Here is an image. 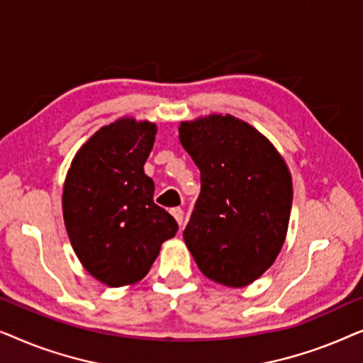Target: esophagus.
<instances>
[{
	"instance_id": "esophagus-1",
	"label": "esophagus",
	"mask_w": 363,
	"mask_h": 363,
	"mask_svg": "<svg viewBox=\"0 0 363 363\" xmlns=\"http://www.w3.org/2000/svg\"><path fill=\"white\" fill-rule=\"evenodd\" d=\"M172 216L175 218L178 225H180V226L183 225V210H182V208H173V210H172Z\"/></svg>"
}]
</instances>
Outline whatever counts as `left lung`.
Wrapping results in <instances>:
<instances>
[{
    "label": "left lung",
    "mask_w": 363,
    "mask_h": 363,
    "mask_svg": "<svg viewBox=\"0 0 363 363\" xmlns=\"http://www.w3.org/2000/svg\"><path fill=\"white\" fill-rule=\"evenodd\" d=\"M178 138L201 175L185 245L208 279L228 287L251 284L286 241L289 167L269 138L230 113L180 122Z\"/></svg>",
    "instance_id": "left-lung-1"
}]
</instances>
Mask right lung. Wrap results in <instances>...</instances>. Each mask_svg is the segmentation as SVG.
I'll use <instances>...</instances> for the list:
<instances>
[{
    "instance_id": "obj_1",
    "label": "right lung",
    "mask_w": 363,
    "mask_h": 363,
    "mask_svg": "<svg viewBox=\"0 0 363 363\" xmlns=\"http://www.w3.org/2000/svg\"><path fill=\"white\" fill-rule=\"evenodd\" d=\"M157 125L122 117L99 128L74 155L62 188L71 246L89 274L108 287L147 276L163 241L177 235L170 213L153 203L145 165Z\"/></svg>"
}]
</instances>
